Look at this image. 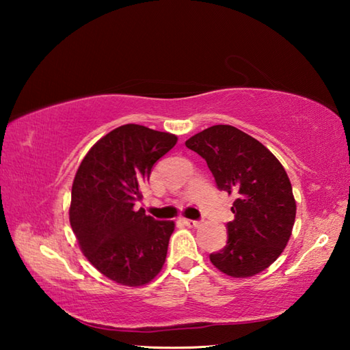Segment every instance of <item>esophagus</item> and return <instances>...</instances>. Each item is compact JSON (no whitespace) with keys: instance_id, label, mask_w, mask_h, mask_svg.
<instances>
[{"instance_id":"34e87169","label":"esophagus","mask_w":350,"mask_h":350,"mask_svg":"<svg viewBox=\"0 0 350 350\" xmlns=\"http://www.w3.org/2000/svg\"><path fill=\"white\" fill-rule=\"evenodd\" d=\"M182 221H183V224L187 225V227H191V228L199 227V225H200L199 221H193V219H182Z\"/></svg>"}]
</instances>
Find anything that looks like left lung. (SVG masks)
<instances>
[{"label": "left lung", "mask_w": 350, "mask_h": 350, "mask_svg": "<svg viewBox=\"0 0 350 350\" xmlns=\"http://www.w3.org/2000/svg\"><path fill=\"white\" fill-rule=\"evenodd\" d=\"M205 159L219 189L234 196L228 241L210 260L232 278H250L281 256L292 236L296 202L286 170L259 140L232 125H215L185 142Z\"/></svg>", "instance_id": "1"}]
</instances>
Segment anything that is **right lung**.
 I'll list each match as a JSON object with an SVG mask.
<instances>
[{
	"label": "right lung",
	"instance_id": "obj_1",
	"mask_svg": "<svg viewBox=\"0 0 350 350\" xmlns=\"http://www.w3.org/2000/svg\"><path fill=\"white\" fill-rule=\"evenodd\" d=\"M176 144L174 134L128 123L96 142L75 173L70 227L86 259L120 286L151 282L167 259L174 222L156 221L135 204L152 165Z\"/></svg>",
	"mask_w": 350,
	"mask_h": 350
}]
</instances>
